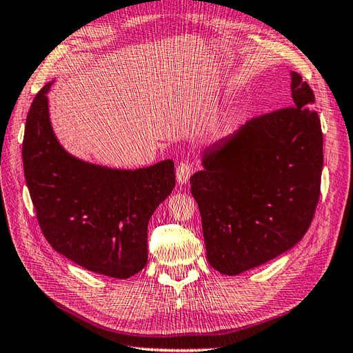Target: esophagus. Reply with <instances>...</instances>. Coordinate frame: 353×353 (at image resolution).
<instances>
[{
    "label": "esophagus",
    "mask_w": 353,
    "mask_h": 353,
    "mask_svg": "<svg viewBox=\"0 0 353 353\" xmlns=\"http://www.w3.org/2000/svg\"><path fill=\"white\" fill-rule=\"evenodd\" d=\"M190 174H192V165H190L189 161L183 159L180 161V163L177 164V168H176V177H177V182L179 183H186Z\"/></svg>",
    "instance_id": "1"
}]
</instances>
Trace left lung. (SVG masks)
Masks as SVG:
<instances>
[{"label": "left lung", "instance_id": "1", "mask_svg": "<svg viewBox=\"0 0 353 353\" xmlns=\"http://www.w3.org/2000/svg\"><path fill=\"white\" fill-rule=\"evenodd\" d=\"M293 105L256 117L204 152L190 177L207 260L225 275L257 268L293 248L321 194L322 130L315 94L291 74Z\"/></svg>", "mask_w": 353, "mask_h": 353}]
</instances>
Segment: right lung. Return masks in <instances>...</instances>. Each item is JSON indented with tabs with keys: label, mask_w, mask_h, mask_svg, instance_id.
<instances>
[{
	"label": "right lung",
	"mask_w": 353,
	"mask_h": 353,
	"mask_svg": "<svg viewBox=\"0 0 353 353\" xmlns=\"http://www.w3.org/2000/svg\"><path fill=\"white\" fill-rule=\"evenodd\" d=\"M46 84L29 109L23 136L26 185L48 244L100 275L125 279L148 263V223L176 185L171 159L139 170L84 163L59 145Z\"/></svg>",
	"instance_id": "1"
}]
</instances>
